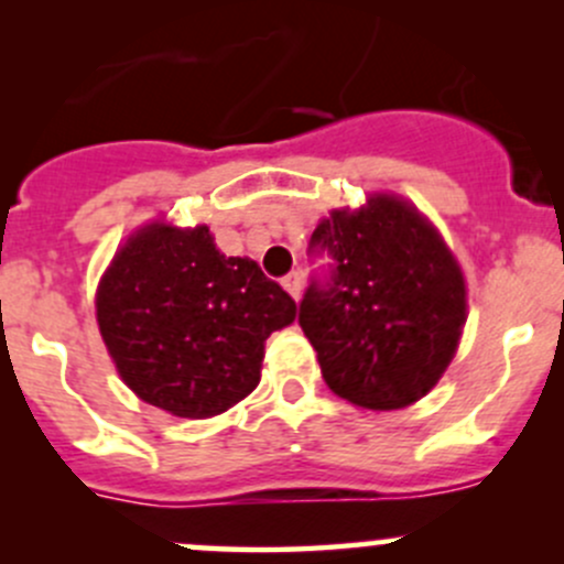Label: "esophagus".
Listing matches in <instances>:
<instances>
[{
    "mask_svg": "<svg viewBox=\"0 0 564 564\" xmlns=\"http://www.w3.org/2000/svg\"><path fill=\"white\" fill-rule=\"evenodd\" d=\"M283 289H286L289 294H292L294 300H300V292H303V275L300 272H289L286 278H283Z\"/></svg>",
    "mask_w": 564,
    "mask_h": 564,
    "instance_id": "obj_1",
    "label": "esophagus"
}]
</instances>
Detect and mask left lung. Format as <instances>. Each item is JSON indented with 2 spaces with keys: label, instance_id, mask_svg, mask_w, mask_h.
Instances as JSON below:
<instances>
[{
  "label": "left lung",
  "instance_id": "1",
  "mask_svg": "<svg viewBox=\"0 0 564 564\" xmlns=\"http://www.w3.org/2000/svg\"><path fill=\"white\" fill-rule=\"evenodd\" d=\"M308 250L333 259L300 303L327 388L373 412L420 401L466 322L464 275L440 231L409 202L377 193L355 213L333 209Z\"/></svg>",
  "mask_w": 564,
  "mask_h": 564
}]
</instances>
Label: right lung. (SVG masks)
Here are the masks:
<instances>
[{
  "label": "right lung",
  "instance_id": "right-lung-1",
  "mask_svg": "<svg viewBox=\"0 0 564 564\" xmlns=\"http://www.w3.org/2000/svg\"><path fill=\"white\" fill-rule=\"evenodd\" d=\"M98 327L119 377L176 417H213L253 392L264 340L297 316L253 259L224 256L207 226L150 224L100 278Z\"/></svg>",
  "mask_w": 564,
  "mask_h": 564
}]
</instances>
